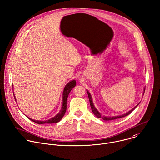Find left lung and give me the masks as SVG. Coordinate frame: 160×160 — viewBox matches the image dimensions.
I'll list each match as a JSON object with an SVG mask.
<instances>
[{
  "label": "left lung",
  "instance_id": "left-lung-1",
  "mask_svg": "<svg viewBox=\"0 0 160 160\" xmlns=\"http://www.w3.org/2000/svg\"><path fill=\"white\" fill-rule=\"evenodd\" d=\"M144 91L145 89L144 90ZM87 92H88V97H89V102H90V105H91V109H92V111L93 112L94 114L98 118H102L103 120L104 121H109V120H114V119H118V118H122V117H124V116H128V114H129L139 104V102L131 110H130L129 111H128V112H126V114H122V115H119V116H102L101 115V113H99V112L96 109V108L94 107V104L92 102V97L89 93V92L88 91H87Z\"/></svg>",
  "mask_w": 160,
  "mask_h": 160
}]
</instances>
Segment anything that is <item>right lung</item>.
Listing matches in <instances>:
<instances>
[{"label": "right lung", "mask_w": 160, "mask_h": 160, "mask_svg": "<svg viewBox=\"0 0 160 160\" xmlns=\"http://www.w3.org/2000/svg\"><path fill=\"white\" fill-rule=\"evenodd\" d=\"M76 82L75 80H72L70 82H69L65 86L64 91H63V94H62V108L61 109L60 111V112L56 114L54 117L48 119V120H46V121H38V120H34L32 119H31L29 118H28L31 119V121H32L33 122L38 123V124H52V123H56L59 121H61V119L63 118V116L65 114L66 111V108H67V99L68 97V95L70 92V91L72 90V89L76 86ZM16 99V98H15Z\"/></svg>", "instance_id": "obj_1"}]
</instances>
